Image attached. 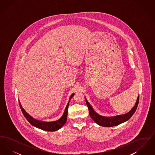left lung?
<instances>
[{
	"mask_svg": "<svg viewBox=\"0 0 155 155\" xmlns=\"http://www.w3.org/2000/svg\"><path fill=\"white\" fill-rule=\"evenodd\" d=\"M139 97L140 96H138L137 98V102L134 107L128 113H126L125 114L119 115L114 117H103L97 114L96 112L94 110V109H92V107H91V106L90 105V104L88 103L86 99L85 101L88 108L89 115L92 119L99 125L109 127L118 125L124 121H126L127 120L131 117V116L134 114L138 107L139 103Z\"/></svg>",
	"mask_w": 155,
	"mask_h": 155,
	"instance_id": "obj_1",
	"label": "left lung"
}]
</instances>
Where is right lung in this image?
Here are the masks:
<instances>
[{
	"label": "right lung",
	"mask_w": 155,
	"mask_h": 155,
	"mask_svg": "<svg viewBox=\"0 0 155 155\" xmlns=\"http://www.w3.org/2000/svg\"><path fill=\"white\" fill-rule=\"evenodd\" d=\"M74 94H73L71 95L70 97V100L72 98L73 96H74ZM68 104H69V102L67 105L66 109L64 112L63 116L59 120L56 121H53V122H45V121L37 120L32 118L31 116H30V115L25 111L24 110V109L22 108V106H21V103L19 102L20 107V109H21L22 114H24V116L28 120V121L30 123V124L33 126L36 127L38 128H40V129H41L42 130H45V131H57L64 125V124L66 122L67 118Z\"/></svg>",
	"instance_id": "1"
}]
</instances>
